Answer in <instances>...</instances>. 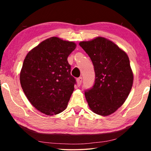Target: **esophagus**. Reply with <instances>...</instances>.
<instances>
[{"mask_svg":"<svg viewBox=\"0 0 151 151\" xmlns=\"http://www.w3.org/2000/svg\"><path fill=\"white\" fill-rule=\"evenodd\" d=\"M82 79H83V78H82V77H79V78H78L77 79H76V83H77V86H79L81 85Z\"/></svg>","mask_w":151,"mask_h":151,"instance_id":"obj_1","label":"esophagus"}]
</instances>
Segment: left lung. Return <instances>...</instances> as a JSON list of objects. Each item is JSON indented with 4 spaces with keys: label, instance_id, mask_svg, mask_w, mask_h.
<instances>
[{
    "label": "left lung",
    "instance_id": "8db88e82",
    "mask_svg": "<svg viewBox=\"0 0 151 151\" xmlns=\"http://www.w3.org/2000/svg\"><path fill=\"white\" fill-rule=\"evenodd\" d=\"M79 45L93 62L95 82L85 94L92 111L101 116L114 113L127 100L133 73L127 53L106 38L98 37Z\"/></svg>",
    "mask_w": 151,
    "mask_h": 151
}]
</instances>
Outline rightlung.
I'll return each mask as SVG.
<instances>
[{
	"label": "right lung",
	"mask_w": 151,
	"mask_h": 151,
	"mask_svg": "<svg viewBox=\"0 0 151 151\" xmlns=\"http://www.w3.org/2000/svg\"><path fill=\"white\" fill-rule=\"evenodd\" d=\"M74 42L52 37L30 50L20 73V82L28 100L47 115L63 112L74 91L67 58L75 49Z\"/></svg>",
	"instance_id": "obj_1"
}]
</instances>
